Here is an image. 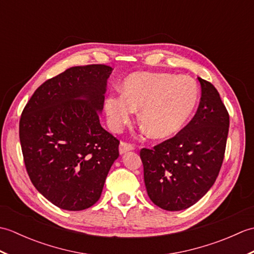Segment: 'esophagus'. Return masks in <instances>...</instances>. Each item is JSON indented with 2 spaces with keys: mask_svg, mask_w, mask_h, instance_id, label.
Listing matches in <instances>:
<instances>
[{
  "mask_svg": "<svg viewBox=\"0 0 254 254\" xmlns=\"http://www.w3.org/2000/svg\"><path fill=\"white\" fill-rule=\"evenodd\" d=\"M134 146L130 143H127V142H121L120 143V146H119V152H120L121 155L126 154L128 150H133Z\"/></svg>",
  "mask_w": 254,
  "mask_h": 254,
  "instance_id": "34e87169",
  "label": "esophagus"
}]
</instances>
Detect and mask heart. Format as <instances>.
Wrapping results in <instances>:
<instances>
[{"instance_id": "b5f03b06", "label": "heart", "mask_w": 254, "mask_h": 254, "mask_svg": "<svg viewBox=\"0 0 254 254\" xmlns=\"http://www.w3.org/2000/svg\"><path fill=\"white\" fill-rule=\"evenodd\" d=\"M199 98L193 78L169 73L135 72L122 84V94L109 95L105 110L112 130L118 131L138 110V121L152 138L179 133L193 116Z\"/></svg>"}]
</instances>
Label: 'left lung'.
<instances>
[{
	"mask_svg": "<svg viewBox=\"0 0 254 254\" xmlns=\"http://www.w3.org/2000/svg\"><path fill=\"white\" fill-rule=\"evenodd\" d=\"M197 79L202 96L192 120L174 137L152 149H141L148 196L171 212L201 199L216 181L224 160L228 111L213 84Z\"/></svg>",
	"mask_w": 254,
	"mask_h": 254,
	"instance_id": "left-lung-1",
	"label": "left lung"
}]
</instances>
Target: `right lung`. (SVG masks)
<instances>
[{"instance_id": "1", "label": "right lung", "mask_w": 254, "mask_h": 254, "mask_svg": "<svg viewBox=\"0 0 254 254\" xmlns=\"http://www.w3.org/2000/svg\"><path fill=\"white\" fill-rule=\"evenodd\" d=\"M112 67L73 66L39 86L19 121L32 185L56 206L83 210L98 201L119 157V139L99 121Z\"/></svg>"}]
</instances>
